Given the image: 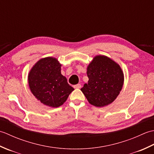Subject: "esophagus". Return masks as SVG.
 Here are the masks:
<instances>
[{"label":"esophagus","instance_id":"1","mask_svg":"<svg viewBox=\"0 0 154 154\" xmlns=\"http://www.w3.org/2000/svg\"><path fill=\"white\" fill-rule=\"evenodd\" d=\"M75 89H80L81 87V84H77V85H75L73 86Z\"/></svg>","mask_w":154,"mask_h":154}]
</instances>
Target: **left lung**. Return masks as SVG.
Returning <instances> with one entry per match:
<instances>
[{
    "instance_id": "obj_1",
    "label": "left lung",
    "mask_w": 154,
    "mask_h": 154,
    "mask_svg": "<svg viewBox=\"0 0 154 154\" xmlns=\"http://www.w3.org/2000/svg\"><path fill=\"white\" fill-rule=\"evenodd\" d=\"M88 83L81 91L89 103L97 107L109 105L119 96L124 84V73L120 65L105 55H96L87 71Z\"/></svg>"
}]
</instances>
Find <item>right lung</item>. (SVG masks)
I'll return each instance as SVG.
<instances>
[{"instance_id": "1", "label": "right lung", "mask_w": 154, "mask_h": 154, "mask_svg": "<svg viewBox=\"0 0 154 154\" xmlns=\"http://www.w3.org/2000/svg\"><path fill=\"white\" fill-rule=\"evenodd\" d=\"M61 67L56 58L44 57L34 64L28 76L32 93L42 104L52 108L61 106L74 90L61 73Z\"/></svg>"}]
</instances>
